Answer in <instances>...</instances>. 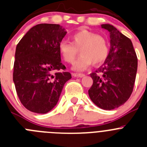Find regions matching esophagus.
<instances>
[{"label":"esophagus","mask_w":147,"mask_h":147,"mask_svg":"<svg viewBox=\"0 0 147 147\" xmlns=\"http://www.w3.org/2000/svg\"><path fill=\"white\" fill-rule=\"evenodd\" d=\"M72 76H74V77H84L85 76V74H76V73H74V74H72Z\"/></svg>","instance_id":"1"}]
</instances>
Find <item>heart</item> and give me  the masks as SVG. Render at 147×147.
Segmentation results:
<instances>
[{
  "instance_id": "heart-1",
  "label": "heart",
  "mask_w": 147,
  "mask_h": 147,
  "mask_svg": "<svg viewBox=\"0 0 147 147\" xmlns=\"http://www.w3.org/2000/svg\"><path fill=\"white\" fill-rule=\"evenodd\" d=\"M71 40V42L63 40L59 44V53L65 62L72 63L80 51L81 57L73 65V69L75 71H85L92 62L97 65L107 59L108 44L102 35L82 29L74 34Z\"/></svg>"
}]
</instances>
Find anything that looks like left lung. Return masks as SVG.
I'll use <instances>...</instances> for the list:
<instances>
[{"mask_svg":"<svg viewBox=\"0 0 147 147\" xmlns=\"http://www.w3.org/2000/svg\"><path fill=\"white\" fill-rule=\"evenodd\" d=\"M102 28L110 32V49L103 65L90 74L93 85L88 90L92 102L103 110L124 105L133 90L138 59L132 41L110 24Z\"/></svg>","mask_w":147,"mask_h":147,"instance_id":"left-lung-1","label":"left lung"}]
</instances>
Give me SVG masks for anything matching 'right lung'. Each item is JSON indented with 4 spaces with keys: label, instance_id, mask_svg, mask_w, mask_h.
Wrapping results in <instances>:
<instances>
[{
    "label": "right lung",
    "instance_id": "right-lung-1",
    "mask_svg": "<svg viewBox=\"0 0 147 147\" xmlns=\"http://www.w3.org/2000/svg\"><path fill=\"white\" fill-rule=\"evenodd\" d=\"M66 33L58 24L41 23L32 27L17 45L13 81L20 102L31 112L52 110L65 83L71 79L59 53Z\"/></svg>",
    "mask_w": 147,
    "mask_h": 147
}]
</instances>
